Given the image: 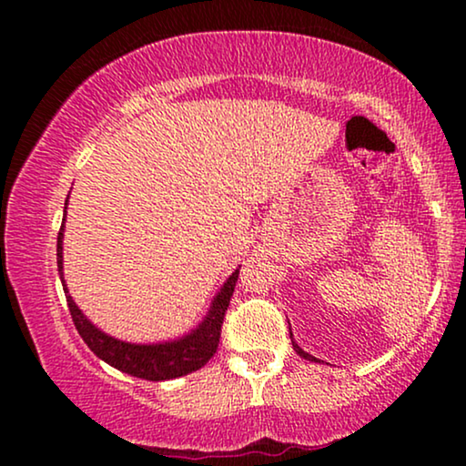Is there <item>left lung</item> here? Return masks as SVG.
<instances>
[{"instance_id": "8db88e82", "label": "left lung", "mask_w": 466, "mask_h": 466, "mask_svg": "<svg viewBox=\"0 0 466 466\" xmlns=\"http://www.w3.org/2000/svg\"><path fill=\"white\" fill-rule=\"evenodd\" d=\"M290 337H292V333H290ZM292 348H295V352H297L299 356H301V359H308V360H314V362H318V359H314V356H311V354H308V352H303V350H301V348H299V346H297V343H295V339H292Z\"/></svg>"}]
</instances>
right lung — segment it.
Returning a JSON list of instances; mask_svg holds the SVG:
<instances>
[{
    "label": "right lung",
    "mask_w": 466,
    "mask_h": 466,
    "mask_svg": "<svg viewBox=\"0 0 466 466\" xmlns=\"http://www.w3.org/2000/svg\"><path fill=\"white\" fill-rule=\"evenodd\" d=\"M63 222H66V216H63ZM56 267H59L63 290H66L69 314H72L76 329H78V333L82 339H85L86 346L91 348V352L97 354L101 360L107 362V365L118 369V371L150 381L182 378V375L201 369L209 359H212L216 350H218L222 320H225V311L228 308V303H231L235 282H238L239 276V269H235L231 276H228L227 282L222 284V289L218 290V295L214 297L212 305H209L206 318H203L199 327L190 330L188 335L163 343H129L114 339V337L104 333V330H99L85 314H82L78 305L74 303V299L67 295L66 279H63V225L59 238H56Z\"/></svg>",
    "instance_id": "1"
}]
</instances>
